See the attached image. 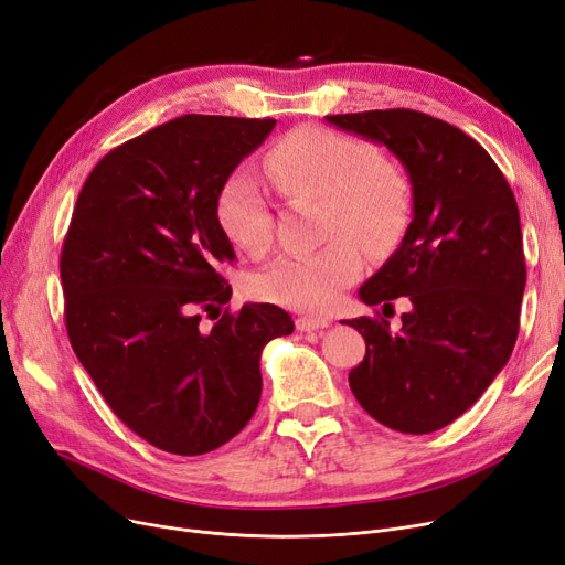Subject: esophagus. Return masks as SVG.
<instances>
[{
  "instance_id": "esophagus-1",
  "label": "esophagus",
  "mask_w": 565,
  "mask_h": 565,
  "mask_svg": "<svg viewBox=\"0 0 565 565\" xmlns=\"http://www.w3.org/2000/svg\"><path fill=\"white\" fill-rule=\"evenodd\" d=\"M331 322L324 320V318H310V315H303V318L297 320V329L303 331V333H310V331H320V329H327Z\"/></svg>"
}]
</instances>
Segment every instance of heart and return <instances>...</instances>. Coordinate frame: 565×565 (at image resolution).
<instances>
[{"label": "heart", "mask_w": 565, "mask_h": 565, "mask_svg": "<svg viewBox=\"0 0 565 565\" xmlns=\"http://www.w3.org/2000/svg\"><path fill=\"white\" fill-rule=\"evenodd\" d=\"M266 167L291 204H324V236L333 241L315 255H282L266 264L250 278V291L266 303L327 312L364 270L353 242L380 250L401 236L411 211L408 183L369 143L320 127L287 134L268 152ZM217 222L245 253L262 255L270 245L274 215L250 169L227 178L217 196Z\"/></svg>", "instance_id": "obj_1"}]
</instances>
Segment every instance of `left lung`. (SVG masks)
<instances>
[{
  "label": "left lung",
  "instance_id": "left-lung-1",
  "mask_svg": "<svg viewBox=\"0 0 565 565\" xmlns=\"http://www.w3.org/2000/svg\"><path fill=\"white\" fill-rule=\"evenodd\" d=\"M382 143L413 185V222L396 253L359 289L377 306L405 297L398 333L385 318L348 320L366 341L350 390L373 419L431 434L476 403L512 354L526 262L505 175L468 134L411 108L327 116Z\"/></svg>",
  "mask_w": 565,
  "mask_h": 565
}]
</instances>
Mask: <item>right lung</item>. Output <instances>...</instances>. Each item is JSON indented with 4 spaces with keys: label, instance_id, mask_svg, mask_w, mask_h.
<instances>
[{
    "label": "right lung",
    "instance_id": "obj_1",
    "mask_svg": "<svg viewBox=\"0 0 565 565\" xmlns=\"http://www.w3.org/2000/svg\"><path fill=\"white\" fill-rule=\"evenodd\" d=\"M276 120L180 116L131 139L87 175L60 259L72 348L134 434L196 457L232 440L262 396L259 356L295 331L274 303L201 315L232 299L236 259L217 222L227 178ZM215 320V318H213Z\"/></svg>",
    "mask_w": 565,
    "mask_h": 565
}]
</instances>
